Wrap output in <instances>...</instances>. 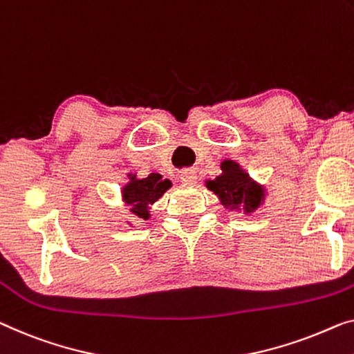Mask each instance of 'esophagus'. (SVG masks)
<instances>
[{
    "mask_svg": "<svg viewBox=\"0 0 354 354\" xmlns=\"http://www.w3.org/2000/svg\"><path fill=\"white\" fill-rule=\"evenodd\" d=\"M181 181L183 184H186V186H194V184L197 183V173H195L192 168L181 171Z\"/></svg>",
    "mask_w": 354,
    "mask_h": 354,
    "instance_id": "obj_1",
    "label": "esophagus"
}]
</instances>
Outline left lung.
Masks as SVG:
<instances>
[{
  "instance_id": "left-lung-1",
  "label": "left lung",
  "mask_w": 354,
  "mask_h": 354,
  "mask_svg": "<svg viewBox=\"0 0 354 354\" xmlns=\"http://www.w3.org/2000/svg\"><path fill=\"white\" fill-rule=\"evenodd\" d=\"M221 170L223 173L214 179L205 181V186L218 195L224 208L245 211V214L254 213L266 200V189L259 186L235 160L221 162Z\"/></svg>"
}]
</instances>
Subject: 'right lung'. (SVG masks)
Returning <instances> with one entry per match:
<instances>
[{"label":"right lung","mask_w":354,"mask_h":354,"mask_svg":"<svg viewBox=\"0 0 354 354\" xmlns=\"http://www.w3.org/2000/svg\"><path fill=\"white\" fill-rule=\"evenodd\" d=\"M170 179H163L159 173H149L146 178H136L129 173V183L122 187V202L130 213L140 219H149L151 205H154L168 189Z\"/></svg>","instance_id":"obj_1"}]
</instances>
